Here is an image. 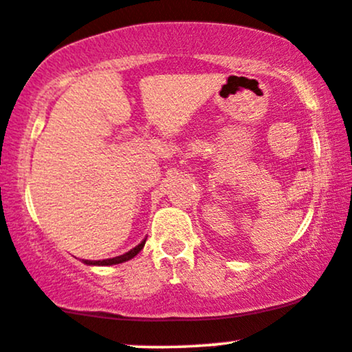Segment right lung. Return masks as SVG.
I'll return each instance as SVG.
<instances>
[{
    "instance_id": "right-lung-1",
    "label": "right lung",
    "mask_w": 352,
    "mask_h": 352,
    "mask_svg": "<svg viewBox=\"0 0 352 352\" xmlns=\"http://www.w3.org/2000/svg\"><path fill=\"white\" fill-rule=\"evenodd\" d=\"M144 244H146V239H144L141 244H138V245H135V248L131 249L129 252L122 254V256L113 257V259H103V261H83V262H85V264H88V265H113V264H121V262H126V261L133 259L134 256H138V254L141 252V249L144 248Z\"/></svg>"
}]
</instances>
